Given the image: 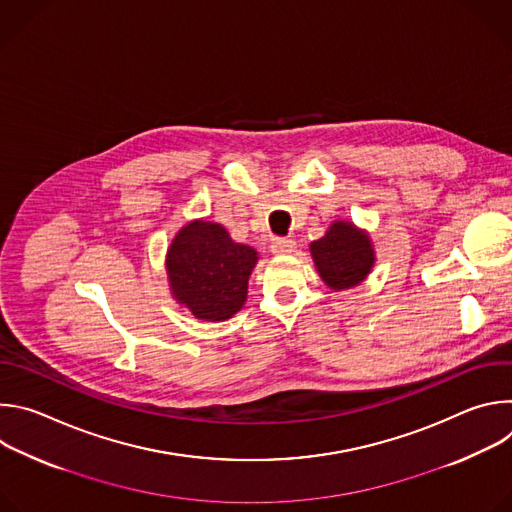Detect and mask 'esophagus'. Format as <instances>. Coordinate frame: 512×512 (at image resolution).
<instances>
[{
  "label": "esophagus",
  "mask_w": 512,
  "mask_h": 512,
  "mask_svg": "<svg viewBox=\"0 0 512 512\" xmlns=\"http://www.w3.org/2000/svg\"><path fill=\"white\" fill-rule=\"evenodd\" d=\"M271 251L275 255H287V253H294L296 251V241L294 239H285V237H277L271 243Z\"/></svg>",
  "instance_id": "esophagus-1"
}]
</instances>
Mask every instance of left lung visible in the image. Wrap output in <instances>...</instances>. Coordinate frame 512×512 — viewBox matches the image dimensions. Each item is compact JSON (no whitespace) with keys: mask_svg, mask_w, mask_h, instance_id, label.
<instances>
[{"mask_svg":"<svg viewBox=\"0 0 512 512\" xmlns=\"http://www.w3.org/2000/svg\"><path fill=\"white\" fill-rule=\"evenodd\" d=\"M320 277L332 289L358 285L375 263L371 239L348 223H334L330 231L310 247Z\"/></svg>","mask_w":512,"mask_h":512,"instance_id":"1","label":"left lung"}]
</instances>
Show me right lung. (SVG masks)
I'll return each mask as SVG.
<instances>
[{
	"instance_id": "1",
	"label": "right lung",
	"mask_w": 512,
	"mask_h": 512,
	"mask_svg": "<svg viewBox=\"0 0 512 512\" xmlns=\"http://www.w3.org/2000/svg\"><path fill=\"white\" fill-rule=\"evenodd\" d=\"M255 263V249L235 243L221 225L194 221L168 249L172 294L200 320H227L247 300Z\"/></svg>"
}]
</instances>
